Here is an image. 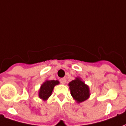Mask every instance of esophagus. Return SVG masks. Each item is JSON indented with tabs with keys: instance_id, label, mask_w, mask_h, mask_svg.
<instances>
[{
	"instance_id": "34e87169",
	"label": "esophagus",
	"mask_w": 126,
	"mask_h": 126,
	"mask_svg": "<svg viewBox=\"0 0 126 126\" xmlns=\"http://www.w3.org/2000/svg\"><path fill=\"white\" fill-rule=\"evenodd\" d=\"M66 81L67 80H66L65 78H61L60 79V82L62 84H65L66 83Z\"/></svg>"
}]
</instances>
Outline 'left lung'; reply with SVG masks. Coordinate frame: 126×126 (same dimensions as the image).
Here are the masks:
<instances>
[{
    "label": "left lung",
    "mask_w": 126,
    "mask_h": 126,
    "mask_svg": "<svg viewBox=\"0 0 126 126\" xmlns=\"http://www.w3.org/2000/svg\"><path fill=\"white\" fill-rule=\"evenodd\" d=\"M68 86L72 97L78 103H82L90 97V88L79 77H76Z\"/></svg>",
    "instance_id": "obj_1"
}]
</instances>
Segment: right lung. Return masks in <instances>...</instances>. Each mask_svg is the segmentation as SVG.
I'll return each instance as SVG.
<instances>
[{
	"instance_id": "add662e5",
	"label": "right lung",
	"mask_w": 126,
	"mask_h": 126,
	"mask_svg": "<svg viewBox=\"0 0 126 126\" xmlns=\"http://www.w3.org/2000/svg\"><path fill=\"white\" fill-rule=\"evenodd\" d=\"M58 84H59L58 80H45L38 90V97L43 101H46L52 94L54 87Z\"/></svg>"
}]
</instances>
